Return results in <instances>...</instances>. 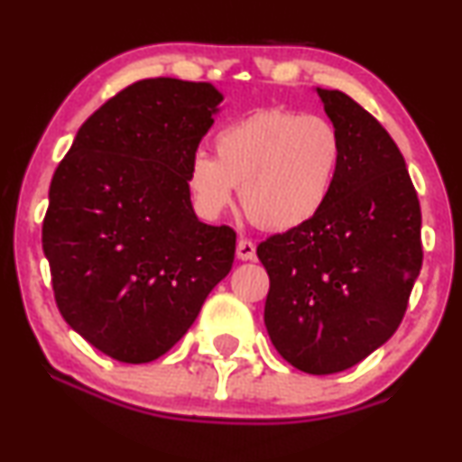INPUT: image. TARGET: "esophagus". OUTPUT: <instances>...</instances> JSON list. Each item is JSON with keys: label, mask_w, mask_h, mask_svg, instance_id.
<instances>
[{"label": "esophagus", "mask_w": 462, "mask_h": 462, "mask_svg": "<svg viewBox=\"0 0 462 462\" xmlns=\"http://www.w3.org/2000/svg\"><path fill=\"white\" fill-rule=\"evenodd\" d=\"M236 258L238 260H254L255 258V245L249 241V238H238Z\"/></svg>", "instance_id": "esophagus-1"}]
</instances>
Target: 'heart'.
Wrapping results in <instances>:
<instances>
[{
  "mask_svg": "<svg viewBox=\"0 0 462 462\" xmlns=\"http://www.w3.org/2000/svg\"><path fill=\"white\" fill-rule=\"evenodd\" d=\"M215 159L196 152L187 189L202 217H219L235 202L266 230H292L325 208L342 159L337 129L322 116L266 107L217 131Z\"/></svg>",
  "mask_w": 462,
  "mask_h": 462,
  "instance_id": "heart-1",
  "label": "heart"
}]
</instances>
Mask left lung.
Listing matches in <instances>:
<instances>
[{"label":"left lung","instance_id":"8db88e82","mask_svg":"<svg viewBox=\"0 0 462 462\" xmlns=\"http://www.w3.org/2000/svg\"><path fill=\"white\" fill-rule=\"evenodd\" d=\"M342 142L333 191L308 224L255 249L269 273L264 325L308 374L353 368L396 333L421 269V210L402 154L374 116L316 88Z\"/></svg>","mask_w":462,"mask_h":462}]
</instances>
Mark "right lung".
<instances>
[{"label":"right lung","instance_id":"1","mask_svg":"<svg viewBox=\"0 0 462 462\" xmlns=\"http://www.w3.org/2000/svg\"><path fill=\"white\" fill-rule=\"evenodd\" d=\"M221 101L204 81H135L83 122L53 174L42 249L55 303L125 364L168 353L235 263V230L202 224L185 180Z\"/></svg>","mask_w":462,"mask_h":462}]
</instances>
